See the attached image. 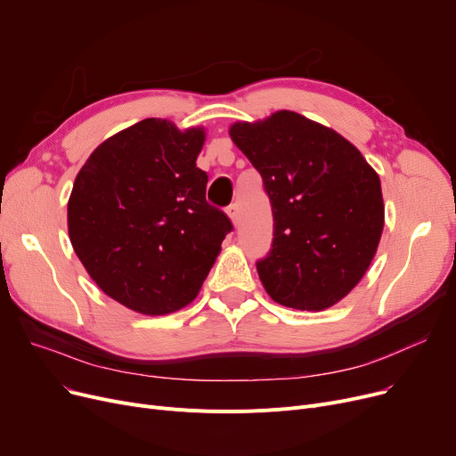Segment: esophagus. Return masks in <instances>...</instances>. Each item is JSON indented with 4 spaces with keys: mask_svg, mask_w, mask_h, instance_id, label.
I'll list each match as a JSON object with an SVG mask.
<instances>
[{
    "mask_svg": "<svg viewBox=\"0 0 456 456\" xmlns=\"http://www.w3.org/2000/svg\"><path fill=\"white\" fill-rule=\"evenodd\" d=\"M225 212H227V216H229V220L232 222V225H238V222H240V210H238V205H236V203L229 205Z\"/></svg>",
    "mask_w": 456,
    "mask_h": 456,
    "instance_id": "34e87169",
    "label": "esophagus"
}]
</instances>
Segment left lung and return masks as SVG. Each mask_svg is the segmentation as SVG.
<instances>
[{"label":"left lung","mask_w":456,"mask_h":456,"mask_svg":"<svg viewBox=\"0 0 456 456\" xmlns=\"http://www.w3.org/2000/svg\"><path fill=\"white\" fill-rule=\"evenodd\" d=\"M229 136L265 181L273 244L256 272L268 296L320 313L361 282L385 227L380 179L353 143L294 110L236 122Z\"/></svg>","instance_id":"8db88e82"}]
</instances>
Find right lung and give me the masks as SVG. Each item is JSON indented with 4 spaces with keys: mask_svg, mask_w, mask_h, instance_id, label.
I'll return each instance as SVG.
<instances>
[{
    "mask_svg": "<svg viewBox=\"0 0 456 456\" xmlns=\"http://www.w3.org/2000/svg\"><path fill=\"white\" fill-rule=\"evenodd\" d=\"M205 136V127L146 118L102 142L71 188L76 255L109 297L138 314L194 301L232 229L205 200L208 177L196 166Z\"/></svg>",
    "mask_w": 456,
    "mask_h": 456,
    "instance_id": "obj_1",
    "label": "right lung"
}]
</instances>
